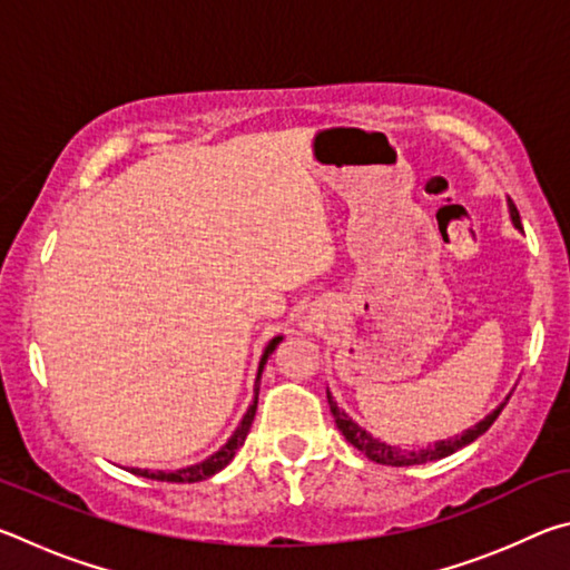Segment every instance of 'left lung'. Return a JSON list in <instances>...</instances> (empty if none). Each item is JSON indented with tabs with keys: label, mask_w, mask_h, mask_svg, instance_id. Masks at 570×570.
Listing matches in <instances>:
<instances>
[{
	"label": "left lung",
	"mask_w": 570,
	"mask_h": 570,
	"mask_svg": "<svg viewBox=\"0 0 570 570\" xmlns=\"http://www.w3.org/2000/svg\"><path fill=\"white\" fill-rule=\"evenodd\" d=\"M508 210H510V220H513V226L518 230L523 228L520 226V216H518V208L513 206V200H508ZM326 400H330V410L334 414L336 428H340V432L346 438L350 445H354L362 452V455H366L372 462H377V465L407 468V465H424V462L448 458V455H452V452H458L465 445H470V442H475L480 435H485V432L490 430V424H493L498 420V414L503 412V407L510 400V394L498 404L493 412L485 414V417H482L478 424H472V428H468L465 432H460V435L448 438V440H438V442H432V445L420 448V450H402L400 445H387V442H382L380 438H372V432H366L362 424H356L350 414L340 407V402L332 397L330 390H326Z\"/></svg>",
	"instance_id": "obj_1"
}]
</instances>
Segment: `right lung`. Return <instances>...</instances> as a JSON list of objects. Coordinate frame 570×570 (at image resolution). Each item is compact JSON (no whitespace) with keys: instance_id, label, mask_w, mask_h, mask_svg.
Instances as JSON below:
<instances>
[{"instance_id":"right-lung-1","label":"right lung","mask_w":570,"mask_h":570,"mask_svg":"<svg viewBox=\"0 0 570 570\" xmlns=\"http://www.w3.org/2000/svg\"><path fill=\"white\" fill-rule=\"evenodd\" d=\"M282 340H284V336H274V340L266 344V350H264V354H262V362H258V372H256L254 400H250V404H248L246 414H244V417H240L238 428L234 430V435L228 438V442H226L224 448H220L218 452H214V455H210V458H206L204 462H196V465H188V468H180V470H170V472H166V470H142V468H128V472H132V475H138V478L160 480V482H200V480H206V478L216 475V472L224 470V468L228 465V462L234 460L236 450H238V448L244 445V442H246V435H248V430H250V422H254V417H256L258 387H262V372H264V366H266V362H268V356L274 354V350H276L278 344H282Z\"/></svg>"}]
</instances>
